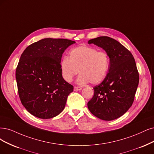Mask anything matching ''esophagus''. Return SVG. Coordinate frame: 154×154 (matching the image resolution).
Instances as JSON below:
<instances>
[{"label":"esophagus","instance_id":"34e87169","mask_svg":"<svg viewBox=\"0 0 154 154\" xmlns=\"http://www.w3.org/2000/svg\"><path fill=\"white\" fill-rule=\"evenodd\" d=\"M82 89V88H81V87H74V91H80V90H81Z\"/></svg>","mask_w":154,"mask_h":154}]
</instances>
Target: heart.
<instances>
[{"instance_id":"1","label":"heart","mask_w":154,"mask_h":154,"mask_svg":"<svg viewBox=\"0 0 154 154\" xmlns=\"http://www.w3.org/2000/svg\"><path fill=\"white\" fill-rule=\"evenodd\" d=\"M110 68L109 56L103 51H98L89 46H79L72 49L69 56H65L60 62L61 75L68 82L72 81L78 73L79 84L90 82L92 84L101 82L106 76Z\"/></svg>"}]
</instances>
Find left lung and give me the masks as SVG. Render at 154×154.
I'll use <instances>...</instances> for the list:
<instances>
[{
  "instance_id": "left-lung-1",
  "label": "left lung",
  "mask_w": 154,
  "mask_h": 154,
  "mask_svg": "<svg viewBox=\"0 0 154 154\" xmlns=\"http://www.w3.org/2000/svg\"><path fill=\"white\" fill-rule=\"evenodd\" d=\"M105 51L110 68L105 79L94 87L88 103L91 113L101 120L120 117L131 106L139 83V73L133 54L116 40L102 36L88 41Z\"/></svg>"
}]
</instances>
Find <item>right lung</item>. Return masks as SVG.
<instances>
[{"label":"right lung","mask_w":154,"mask_h":154,"mask_svg":"<svg viewBox=\"0 0 154 154\" xmlns=\"http://www.w3.org/2000/svg\"><path fill=\"white\" fill-rule=\"evenodd\" d=\"M75 41L45 38L28 46L16 70L22 105L32 115L48 119L63 110L73 87L63 78L60 62L65 50Z\"/></svg>","instance_id":"right-lung-1"}]
</instances>
